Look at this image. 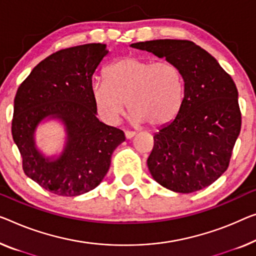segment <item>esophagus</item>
Listing matches in <instances>:
<instances>
[{
    "label": "esophagus",
    "mask_w": 256,
    "mask_h": 256,
    "mask_svg": "<svg viewBox=\"0 0 256 256\" xmlns=\"http://www.w3.org/2000/svg\"><path fill=\"white\" fill-rule=\"evenodd\" d=\"M136 136V132H132V131H125V136H126V139H132L133 136Z\"/></svg>",
    "instance_id": "1"
}]
</instances>
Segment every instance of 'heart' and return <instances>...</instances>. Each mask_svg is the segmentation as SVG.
I'll use <instances>...</instances> for the list:
<instances>
[{
  "mask_svg": "<svg viewBox=\"0 0 256 256\" xmlns=\"http://www.w3.org/2000/svg\"><path fill=\"white\" fill-rule=\"evenodd\" d=\"M92 98L106 124H116L125 110L133 123L158 128L172 122L184 101L180 68L170 60L126 56L106 68L104 80L92 84Z\"/></svg>",
  "mask_w": 256,
  "mask_h": 256,
  "instance_id": "heart-1",
  "label": "heart"
}]
</instances>
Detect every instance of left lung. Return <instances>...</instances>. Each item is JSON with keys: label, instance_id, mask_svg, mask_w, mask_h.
<instances>
[{"label": "left lung", "instance_id": "1", "mask_svg": "<svg viewBox=\"0 0 256 256\" xmlns=\"http://www.w3.org/2000/svg\"><path fill=\"white\" fill-rule=\"evenodd\" d=\"M131 47L174 63L184 79L180 112L154 136L147 160L150 174L174 192L207 188L226 171L242 128L234 82L192 41L152 40Z\"/></svg>", "mask_w": 256, "mask_h": 256}]
</instances>
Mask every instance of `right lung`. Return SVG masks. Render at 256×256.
Here are the masks:
<instances>
[{"instance_id": "right-lung-1", "label": "right lung", "mask_w": 256, "mask_h": 256, "mask_svg": "<svg viewBox=\"0 0 256 256\" xmlns=\"http://www.w3.org/2000/svg\"><path fill=\"white\" fill-rule=\"evenodd\" d=\"M108 52L104 44L56 52L33 68L14 96L11 131L22 170L57 196H77L96 188L125 140L122 130L98 120L92 98V77ZM46 119H58L66 128L58 156L47 158L36 147L34 134Z\"/></svg>"}]
</instances>
